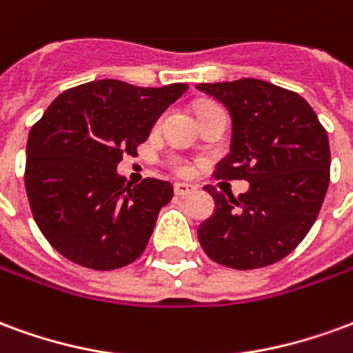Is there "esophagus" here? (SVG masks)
<instances>
[{"label":"esophagus","mask_w":353,"mask_h":353,"mask_svg":"<svg viewBox=\"0 0 353 353\" xmlns=\"http://www.w3.org/2000/svg\"><path fill=\"white\" fill-rule=\"evenodd\" d=\"M194 191H196V187H194V185H189V183L174 185V192H176L177 196H189V194H192Z\"/></svg>","instance_id":"34e87169"}]
</instances>
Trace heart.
Instances as JSON below:
<instances>
[{
	"label": "heart",
	"instance_id": "1",
	"mask_svg": "<svg viewBox=\"0 0 353 353\" xmlns=\"http://www.w3.org/2000/svg\"><path fill=\"white\" fill-rule=\"evenodd\" d=\"M208 108H214V105H202L199 109V113ZM170 168L174 170L176 174H179V176H189L192 172V164L189 161H185V159H179V157H172L170 159Z\"/></svg>",
	"mask_w": 353,
	"mask_h": 353
}]
</instances>
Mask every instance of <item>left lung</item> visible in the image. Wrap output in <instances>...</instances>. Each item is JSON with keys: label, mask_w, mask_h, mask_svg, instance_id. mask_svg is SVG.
Returning a JSON list of instances; mask_svg holds the SVG:
<instances>
[{"label": "left lung", "mask_w": 353, "mask_h": 353, "mask_svg": "<svg viewBox=\"0 0 353 353\" xmlns=\"http://www.w3.org/2000/svg\"><path fill=\"white\" fill-rule=\"evenodd\" d=\"M232 119L230 153L217 179H245L234 199L208 185L215 212L199 227V242L219 265L252 270L283 259L308 234L331 176L327 130L310 103L261 79L200 83Z\"/></svg>", "instance_id": "8db88e82"}]
</instances>
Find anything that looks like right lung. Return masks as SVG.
Here are the masks:
<instances>
[{"label":"right lung","mask_w":353,"mask_h":353,"mask_svg":"<svg viewBox=\"0 0 353 353\" xmlns=\"http://www.w3.org/2000/svg\"><path fill=\"white\" fill-rule=\"evenodd\" d=\"M187 90L115 79L70 88L32 126L26 145L28 200L37 227L65 259L92 270H115L138 259L162 206L168 181L126 183L123 154H138L154 121Z\"/></svg>","instance_id":"1"}]
</instances>
